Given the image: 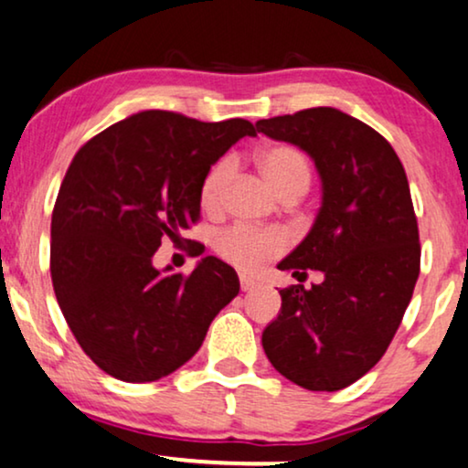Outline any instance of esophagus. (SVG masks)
<instances>
[{"label":"esophagus","mask_w":468,"mask_h":468,"mask_svg":"<svg viewBox=\"0 0 468 468\" xmlns=\"http://www.w3.org/2000/svg\"><path fill=\"white\" fill-rule=\"evenodd\" d=\"M239 286H241V291H252L254 286H257V282H254V280L250 278V276H246V273H241L239 276Z\"/></svg>","instance_id":"34e87169"}]
</instances>
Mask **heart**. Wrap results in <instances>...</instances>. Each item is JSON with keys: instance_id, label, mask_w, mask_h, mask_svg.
I'll use <instances>...</instances> for the list:
<instances>
[{"instance_id": "1", "label": "heart", "mask_w": 468, "mask_h": 468, "mask_svg": "<svg viewBox=\"0 0 468 468\" xmlns=\"http://www.w3.org/2000/svg\"><path fill=\"white\" fill-rule=\"evenodd\" d=\"M259 171L270 182V186L278 195L289 190L306 192L310 184V166L306 158L289 145H271L261 149L257 155ZM235 162L233 158H220L211 169L205 173L201 182V203L203 207L214 209L220 205L224 188L229 179L233 177ZM284 241L273 230H257L248 227H233L218 235L216 250L224 259L238 265L239 270H257L263 261L276 257L282 250Z\"/></svg>"}]
</instances>
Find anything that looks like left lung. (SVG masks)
Wrapping results in <instances>:
<instances>
[{
  "label": "left lung",
  "instance_id": "left-lung-1",
  "mask_svg": "<svg viewBox=\"0 0 468 468\" xmlns=\"http://www.w3.org/2000/svg\"><path fill=\"white\" fill-rule=\"evenodd\" d=\"M273 141L306 152L321 179V207L308 235L278 263L299 284L263 329L267 359L310 391H338L388 351L420 276V233L407 173L377 130L316 107L257 122ZM313 269L322 282H301Z\"/></svg>",
  "mask_w": 468,
  "mask_h": 468
}]
</instances>
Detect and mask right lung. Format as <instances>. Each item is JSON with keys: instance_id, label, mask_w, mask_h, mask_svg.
<instances>
[{"instance_id": "right-lung-1", "label": "right lung", "mask_w": 468, "mask_h": 468, "mask_svg": "<svg viewBox=\"0 0 468 468\" xmlns=\"http://www.w3.org/2000/svg\"><path fill=\"white\" fill-rule=\"evenodd\" d=\"M244 136H257L246 120L141 111L74 155L53 209L51 278L68 327L107 375L149 383L182 368L239 292L220 259L182 276L158 270L154 254L162 239H182L205 173Z\"/></svg>"}]
</instances>
